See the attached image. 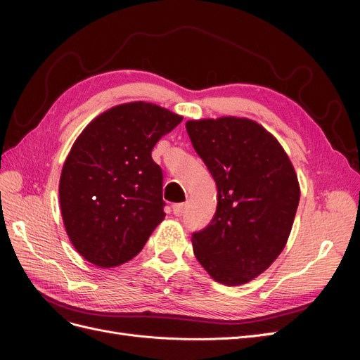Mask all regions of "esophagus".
<instances>
[{
    "instance_id": "obj_1",
    "label": "esophagus",
    "mask_w": 360,
    "mask_h": 360,
    "mask_svg": "<svg viewBox=\"0 0 360 360\" xmlns=\"http://www.w3.org/2000/svg\"><path fill=\"white\" fill-rule=\"evenodd\" d=\"M184 209H186V204H184V202L172 205V212H174V214H176V216H181L184 213Z\"/></svg>"
}]
</instances>
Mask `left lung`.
<instances>
[{
	"mask_svg": "<svg viewBox=\"0 0 360 360\" xmlns=\"http://www.w3.org/2000/svg\"><path fill=\"white\" fill-rule=\"evenodd\" d=\"M188 135L217 188L212 222L192 234L193 254L214 281L242 285L285 248L300 200L292 163L254 120H189Z\"/></svg>",
	"mask_w": 360,
	"mask_h": 360,
	"instance_id": "1",
	"label": "left lung"
}]
</instances>
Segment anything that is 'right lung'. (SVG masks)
<instances>
[{
  "label": "right lung",
  "mask_w": 360,
  "mask_h": 360,
  "mask_svg": "<svg viewBox=\"0 0 360 360\" xmlns=\"http://www.w3.org/2000/svg\"><path fill=\"white\" fill-rule=\"evenodd\" d=\"M183 120L147 102L117 105L86 126L63 165L60 207L72 245L102 269L127 263L163 221L158 141Z\"/></svg>",
  "instance_id": "right-lung-1"
}]
</instances>
